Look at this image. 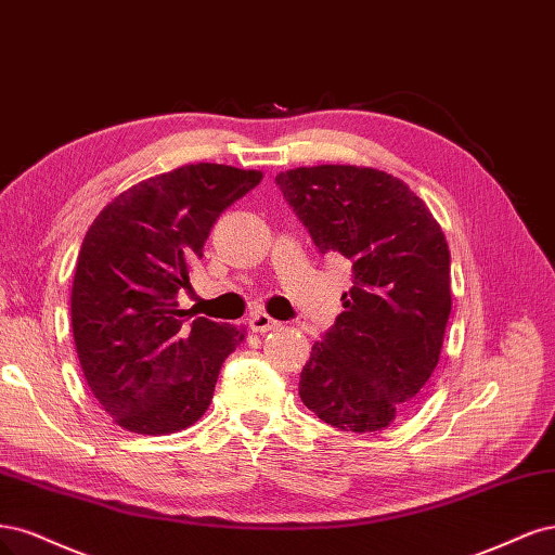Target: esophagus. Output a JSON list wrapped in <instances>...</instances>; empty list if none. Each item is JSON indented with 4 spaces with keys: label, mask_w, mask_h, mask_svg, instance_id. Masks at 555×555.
<instances>
[{
    "label": "esophagus",
    "mask_w": 555,
    "mask_h": 555,
    "mask_svg": "<svg viewBox=\"0 0 555 555\" xmlns=\"http://www.w3.org/2000/svg\"><path fill=\"white\" fill-rule=\"evenodd\" d=\"M276 327H279V320L270 318L267 313H251V315H248V330L256 332V334L272 332Z\"/></svg>",
    "instance_id": "1"
}]
</instances>
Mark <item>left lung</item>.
Masks as SVG:
<instances>
[{
  "label": "left lung",
  "instance_id": "left-lung-1",
  "mask_svg": "<svg viewBox=\"0 0 555 555\" xmlns=\"http://www.w3.org/2000/svg\"><path fill=\"white\" fill-rule=\"evenodd\" d=\"M276 184L318 251L352 264L344 311L313 344L299 397L341 431H380L438 364L452 311L442 230L408 184L375 168H295Z\"/></svg>",
  "mask_w": 555,
  "mask_h": 555
}]
</instances>
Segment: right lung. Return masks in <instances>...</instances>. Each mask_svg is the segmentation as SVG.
Returning a JSON list of instances; mask_svg holds the SVG:
<instances>
[{
	"mask_svg": "<svg viewBox=\"0 0 555 555\" xmlns=\"http://www.w3.org/2000/svg\"><path fill=\"white\" fill-rule=\"evenodd\" d=\"M260 170L191 164L150 177L101 209L82 240L70 325L85 380L121 428L182 431L209 408L225 357L244 330L177 309L191 264L221 211Z\"/></svg>",
	"mask_w": 555,
	"mask_h": 555,
	"instance_id": "1",
	"label": "right lung"
}]
</instances>
